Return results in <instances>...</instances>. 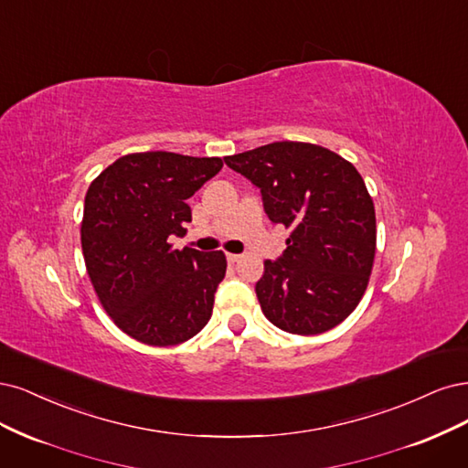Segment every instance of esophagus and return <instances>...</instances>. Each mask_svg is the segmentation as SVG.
I'll use <instances>...</instances> for the list:
<instances>
[{
  "instance_id": "esophagus-1",
  "label": "esophagus",
  "mask_w": 468,
  "mask_h": 468,
  "mask_svg": "<svg viewBox=\"0 0 468 468\" xmlns=\"http://www.w3.org/2000/svg\"><path fill=\"white\" fill-rule=\"evenodd\" d=\"M239 259H240V254H233V252H228V262H229V264H235V262H239Z\"/></svg>"
}]
</instances>
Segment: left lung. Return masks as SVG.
<instances>
[{"label":"left lung","instance_id":"left-lung-1","mask_svg":"<svg viewBox=\"0 0 468 468\" xmlns=\"http://www.w3.org/2000/svg\"><path fill=\"white\" fill-rule=\"evenodd\" d=\"M262 192L264 209L290 229L282 259L264 262L256 297L290 335L335 328L364 297L375 261V206L350 161L305 142H274L225 157Z\"/></svg>","mask_w":468,"mask_h":468}]
</instances>
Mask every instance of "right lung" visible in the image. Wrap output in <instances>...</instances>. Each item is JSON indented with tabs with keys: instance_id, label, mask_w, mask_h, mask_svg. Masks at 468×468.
Here are the masks:
<instances>
[{
	"instance_id": "add662e5",
	"label": "right lung",
	"mask_w": 468,
	"mask_h": 468,
	"mask_svg": "<svg viewBox=\"0 0 468 468\" xmlns=\"http://www.w3.org/2000/svg\"><path fill=\"white\" fill-rule=\"evenodd\" d=\"M223 167L219 157L130 154L85 194L81 249L112 323L147 346H176L207 324L228 261L221 250L173 249L192 221L186 200Z\"/></svg>"
}]
</instances>
